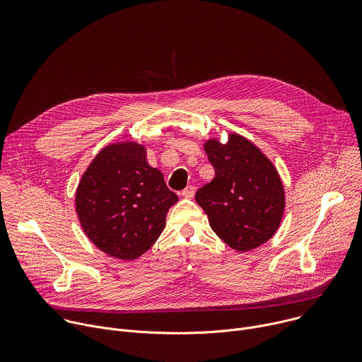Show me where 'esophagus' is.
<instances>
[{
  "label": "esophagus",
  "instance_id": "34e87169",
  "mask_svg": "<svg viewBox=\"0 0 362 362\" xmlns=\"http://www.w3.org/2000/svg\"><path fill=\"white\" fill-rule=\"evenodd\" d=\"M180 194H182L183 197H186V199H192V197L194 196V186H187L186 189L182 190Z\"/></svg>",
  "mask_w": 362,
  "mask_h": 362
}]
</instances>
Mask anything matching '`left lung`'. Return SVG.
Returning a JSON list of instances; mask_svg holds the SVG:
<instances>
[{
  "instance_id": "1",
  "label": "left lung",
  "mask_w": 362,
  "mask_h": 362,
  "mask_svg": "<svg viewBox=\"0 0 362 362\" xmlns=\"http://www.w3.org/2000/svg\"><path fill=\"white\" fill-rule=\"evenodd\" d=\"M203 147L215 177L196 192L194 199L211 228L238 252L264 245L278 230L285 209L276 168L261 148L238 133H230L225 143L206 140Z\"/></svg>"
}]
</instances>
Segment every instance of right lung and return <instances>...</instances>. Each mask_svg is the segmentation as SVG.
Here are the masks:
<instances>
[{
    "label": "right lung",
    "mask_w": 362,
    "mask_h": 362,
    "mask_svg": "<svg viewBox=\"0 0 362 362\" xmlns=\"http://www.w3.org/2000/svg\"><path fill=\"white\" fill-rule=\"evenodd\" d=\"M179 200L163 173L151 168L136 141L101 148L83 173L76 212L87 238L105 253L132 261L148 250Z\"/></svg>",
    "instance_id": "add662e5"
}]
</instances>
